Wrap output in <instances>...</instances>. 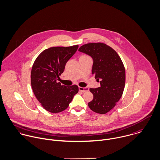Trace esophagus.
I'll return each instance as SVG.
<instances>
[{
  "instance_id": "esophagus-1",
  "label": "esophagus",
  "mask_w": 160,
  "mask_h": 160,
  "mask_svg": "<svg viewBox=\"0 0 160 160\" xmlns=\"http://www.w3.org/2000/svg\"><path fill=\"white\" fill-rule=\"evenodd\" d=\"M79 90L82 92H85L89 91V89L88 88H82V87H79Z\"/></svg>"
}]
</instances>
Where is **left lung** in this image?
<instances>
[{"mask_svg":"<svg viewBox=\"0 0 160 160\" xmlns=\"http://www.w3.org/2000/svg\"><path fill=\"white\" fill-rule=\"evenodd\" d=\"M79 52L93 60L92 74L101 86L90 91L94 98L88 103L94 112L104 114L112 109L121 98L125 84V70L117 52L102 43H91L81 46Z\"/></svg>","mask_w":160,"mask_h":160,"instance_id":"left-lung-1","label":"left lung"}]
</instances>
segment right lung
Instances as JSON below:
<instances>
[{
  "label": "right lung",
  "mask_w": 160,
  "mask_h": 160,
  "mask_svg": "<svg viewBox=\"0 0 160 160\" xmlns=\"http://www.w3.org/2000/svg\"><path fill=\"white\" fill-rule=\"evenodd\" d=\"M79 46L52 47L44 50L35 59L31 71L33 93L43 107L52 113L66 109L78 92V86H66L57 82L68 61Z\"/></svg>",
  "instance_id": "add662e5"
}]
</instances>
